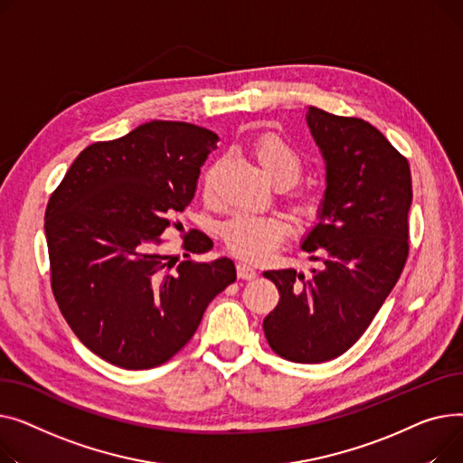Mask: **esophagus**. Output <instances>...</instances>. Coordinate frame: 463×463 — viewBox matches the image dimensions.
Wrapping results in <instances>:
<instances>
[{"instance_id": "1", "label": "esophagus", "mask_w": 463, "mask_h": 463, "mask_svg": "<svg viewBox=\"0 0 463 463\" xmlns=\"http://www.w3.org/2000/svg\"><path fill=\"white\" fill-rule=\"evenodd\" d=\"M237 277L242 280H254L256 279V269L247 263H237Z\"/></svg>"}]
</instances>
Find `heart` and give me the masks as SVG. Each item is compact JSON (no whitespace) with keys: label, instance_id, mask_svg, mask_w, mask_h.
Masks as SVG:
<instances>
[{"label":"heart","instance_id":"b5f03b06","mask_svg":"<svg viewBox=\"0 0 463 463\" xmlns=\"http://www.w3.org/2000/svg\"><path fill=\"white\" fill-rule=\"evenodd\" d=\"M254 155L265 175L277 184H291L303 174V156L279 134H265L256 142ZM205 194H211V179H205ZM291 211L305 224L317 222L327 200L317 190H298L289 200ZM222 239L226 249L249 261H261L273 254L289 233V226L282 214H233L222 224Z\"/></svg>","mask_w":463,"mask_h":463}]
</instances>
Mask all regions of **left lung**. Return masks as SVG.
Listing matches in <instances>:
<instances>
[{
  "label": "left lung",
  "instance_id": "obj_1",
  "mask_svg": "<svg viewBox=\"0 0 463 463\" xmlns=\"http://www.w3.org/2000/svg\"><path fill=\"white\" fill-rule=\"evenodd\" d=\"M307 121L327 162V207L303 250L323 267L310 279L265 270L280 301L263 331L282 359L314 364L355 344L396 286L410 254L413 186L410 162L368 121L316 106Z\"/></svg>",
  "mask_w": 463,
  "mask_h": 463
}]
</instances>
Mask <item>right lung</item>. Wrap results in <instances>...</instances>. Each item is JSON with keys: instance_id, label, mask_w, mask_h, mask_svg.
<instances>
[{"instance_id": "obj_1", "label": "right lung", "mask_w": 463, "mask_h": 463, "mask_svg": "<svg viewBox=\"0 0 463 463\" xmlns=\"http://www.w3.org/2000/svg\"><path fill=\"white\" fill-rule=\"evenodd\" d=\"M219 136L181 121H151L88 146L53 190L44 232L50 284L72 333L106 363L147 370L194 336L213 298L235 282L228 258L194 261L213 241L190 230L184 261L162 235L190 205Z\"/></svg>"}]
</instances>
